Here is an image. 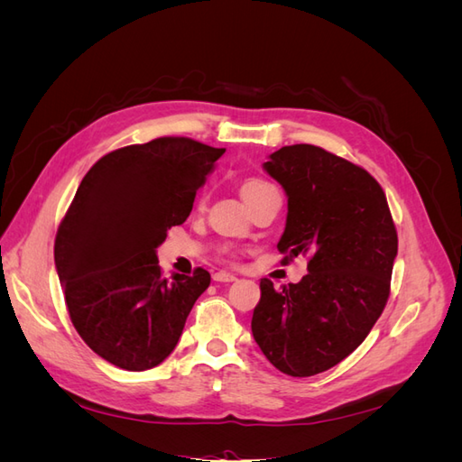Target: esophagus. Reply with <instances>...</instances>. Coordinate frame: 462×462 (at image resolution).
I'll list each match as a JSON object with an SVG mask.
<instances>
[{
    "mask_svg": "<svg viewBox=\"0 0 462 462\" xmlns=\"http://www.w3.org/2000/svg\"><path fill=\"white\" fill-rule=\"evenodd\" d=\"M214 282H219V283H233V282H236V275L227 273V272H217V273H214Z\"/></svg>",
    "mask_w": 462,
    "mask_h": 462,
    "instance_id": "esophagus-1",
    "label": "esophagus"
}]
</instances>
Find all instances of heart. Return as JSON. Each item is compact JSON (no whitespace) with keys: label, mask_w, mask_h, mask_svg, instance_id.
<instances>
[{"label":"heart","mask_w":462,"mask_h":462,"mask_svg":"<svg viewBox=\"0 0 462 462\" xmlns=\"http://www.w3.org/2000/svg\"><path fill=\"white\" fill-rule=\"evenodd\" d=\"M265 189H273V187H272L270 183H265V180L253 179V180H248V183H245V187H243V197H245V199H250V197H253V194L262 192V190H265Z\"/></svg>","instance_id":"b5f03b06"}]
</instances>
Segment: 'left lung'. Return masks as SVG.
<instances>
[{
  "mask_svg": "<svg viewBox=\"0 0 462 462\" xmlns=\"http://www.w3.org/2000/svg\"><path fill=\"white\" fill-rule=\"evenodd\" d=\"M263 170L287 194L279 253L310 258L309 273L283 291L262 279L253 335L279 372L309 377L339 365L382 316L397 229L380 183L324 148L283 146Z\"/></svg>",
  "mask_w": 462,
  "mask_h": 462,
  "instance_id": "left-lung-1",
  "label": "left lung"
}]
</instances>
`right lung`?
Returning a JSON list of instances; mask_svg holds the SVG:
<instances>
[{
    "mask_svg": "<svg viewBox=\"0 0 462 462\" xmlns=\"http://www.w3.org/2000/svg\"><path fill=\"white\" fill-rule=\"evenodd\" d=\"M223 152L185 136L109 152L60 223L53 258L69 316L82 341L117 368L162 365L209 285L202 268L165 279L156 248L185 223Z\"/></svg>",
    "mask_w": 462,
    "mask_h": 462,
    "instance_id": "add662e5",
    "label": "right lung"
}]
</instances>
